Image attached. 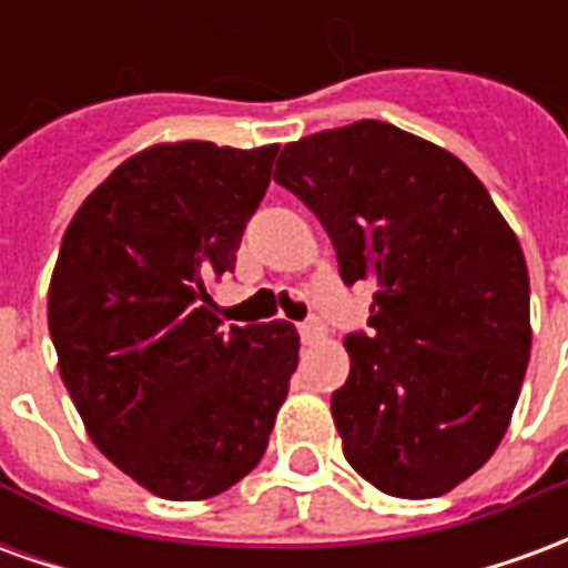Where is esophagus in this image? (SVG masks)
Segmentation results:
<instances>
[{
  "instance_id": "1",
  "label": "esophagus",
  "mask_w": 568,
  "mask_h": 568,
  "mask_svg": "<svg viewBox=\"0 0 568 568\" xmlns=\"http://www.w3.org/2000/svg\"><path fill=\"white\" fill-rule=\"evenodd\" d=\"M297 334H301L304 344H313V341H320L322 334H325V325L320 320H307L297 325Z\"/></svg>"
}]
</instances>
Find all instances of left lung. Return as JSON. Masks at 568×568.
<instances>
[{
	"label": "left lung",
	"instance_id": "left-lung-1",
	"mask_svg": "<svg viewBox=\"0 0 568 568\" xmlns=\"http://www.w3.org/2000/svg\"><path fill=\"white\" fill-rule=\"evenodd\" d=\"M273 179L332 236L341 280L377 285L332 395L344 456L402 499L463 484L499 447L532 344L524 248L487 187L386 121L288 142Z\"/></svg>",
	"mask_w": 568,
	"mask_h": 568
}]
</instances>
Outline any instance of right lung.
<instances>
[{"instance_id": "right-lung-1", "label": "right lung", "mask_w": 568, "mask_h": 568, "mask_svg": "<svg viewBox=\"0 0 568 568\" xmlns=\"http://www.w3.org/2000/svg\"><path fill=\"white\" fill-rule=\"evenodd\" d=\"M276 151H140L60 243L48 292L60 377L93 444L161 499H210L246 477L297 368L288 322L224 328L206 292L234 271Z\"/></svg>"}]
</instances>
